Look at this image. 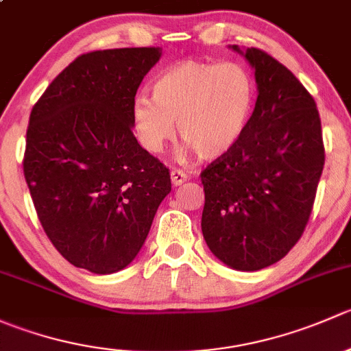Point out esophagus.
<instances>
[{
  "label": "esophagus",
  "mask_w": 351,
  "mask_h": 351,
  "mask_svg": "<svg viewBox=\"0 0 351 351\" xmlns=\"http://www.w3.org/2000/svg\"><path fill=\"white\" fill-rule=\"evenodd\" d=\"M186 180H189V175H186L185 171H182V169H178V168H173L171 169V182H173V185L178 186V185H182V183H185Z\"/></svg>",
  "instance_id": "obj_1"
}]
</instances>
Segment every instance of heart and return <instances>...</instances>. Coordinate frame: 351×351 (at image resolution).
Instances as JSON below:
<instances>
[{"mask_svg": "<svg viewBox=\"0 0 351 351\" xmlns=\"http://www.w3.org/2000/svg\"><path fill=\"white\" fill-rule=\"evenodd\" d=\"M254 105V83L238 62L185 61L169 67L153 84V98L137 95L130 120L141 146L161 153L178 136L198 158L228 154L246 130Z\"/></svg>", "mask_w": 351, "mask_h": 351, "instance_id": "obj_1", "label": "heart"}]
</instances>
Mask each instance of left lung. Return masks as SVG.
Returning a JSON list of instances; mask_svg holds the SVG:
<instances>
[{
  "instance_id": "obj_1",
  "label": "left lung",
  "mask_w": 351,
  "mask_h": 351,
  "mask_svg": "<svg viewBox=\"0 0 351 351\" xmlns=\"http://www.w3.org/2000/svg\"><path fill=\"white\" fill-rule=\"evenodd\" d=\"M244 58L254 67L256 105L239 143L200 173L202 232L222 263L256 271L282 260L302 236L324 144L316 101L302 83L261 49H246Z\"/></svg>"
}]
</instances>
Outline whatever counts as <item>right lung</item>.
Segmentation results:
<instances>
[{"mask_svg": "<svg viewBox=\"0 0 351 351\" xmlns=\"http://www.w3.org/2000/svg\"><path fill=\"white\" fill-rule=\"evenodd\" d=\"M159 47L81 54L30 113L23 175L56 250L77 268L115 274L136 258L171 192L169 169L139 146L130 105Z\"/></svg>", "mask_w": 351, "mask_h": 351, "instance_id": "add662e5", "label": "right lung"}]
</instances>
